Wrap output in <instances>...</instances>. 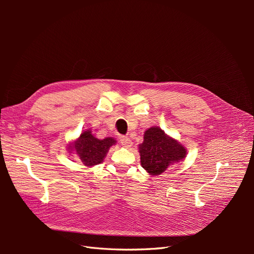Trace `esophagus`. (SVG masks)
Returning a JSON list of instances; mask_svg holds the SVG:
<instances>
[{
    "instance_id": "obj_1",
    "label": "esophagus",
    "mask_w": 254,
    "mask_h": 254,
    "mask_svg": "<svg viewBox=\"0 0 254 254\" xmlns=\"http://www.w3.org/2000/svg\"><path fill=\"white\" fill-rule=\"evenodd\" d=\"M121 143L125 148H129L132 146V141L128 136H121Z\"/></svg>"
}]
</instances>
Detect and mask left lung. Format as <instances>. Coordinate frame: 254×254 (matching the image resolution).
I'll list each match as a JSON object with an SVG mask.
<instances>
[{
	"instance_id": "obj_1",
	"label": "left lung",
	"mask_w": 254,
	"mask_h": 254,
	"mask_svg": "<svg viewBox=\"0 0 254 254\" xmlns=\"http://www.w3.org/2000/svg\"><path fill=\"white\" fill-rule=\"evenodd\" d=\"M141 165L150 176H159L168 167L186 159L188 149L178 140L158 126L146 129L144 141L139 145Z\"/></svg>"
}]
</instances>
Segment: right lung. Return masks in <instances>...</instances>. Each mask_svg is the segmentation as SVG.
Returning a JSON list of instances; mask_svg holds the SVG:
<instances>
[{
	"label": "right lung",
	"instance_id": "add662e5",
	"mask_svg": "<svg viewBox=\"0 0 254 254\" xmlns=\"http://www.w3.org/2000/svg\"><path fill=\"white\" fill-rule=\"evenodd\" d=\"M117 144L114 137L97 139L90 128L81 131L77 139L67 145L70 155L75 156L87 167L101 164L108 153L110 147Z\"/></svg>",
	"mask_w": 254,
	"mask_h": 254
}]
</instances>
